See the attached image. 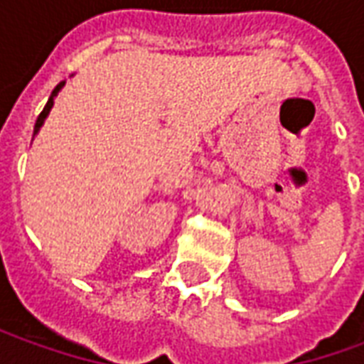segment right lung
Returning a JSON list of instances; mask_svg holds the SVG:
<instances>
[{
	"mask_svg": "<svg viewBox=\"0 0 364 364\" xmlns=\"http://www.w3.org/2000/svg\"><path fill=\"white\" fill-rule=\"evenodd\" d=\"M62 85H64V82L58 83V85H56V87H54V91H52L50 99H48V103L44 105L43 112H41V114H38V119H36V124H35V134H36V132H38V128L43 127V122H44V119H46V114H48V112H50L52 105H54V97L58 95V91L62 90Z\"/></svg>",
	"mask_w": 364,
	"mask_h": 364,
	"instance_id": "add662e5",
	"label": "right lung"
}]
</instances>
